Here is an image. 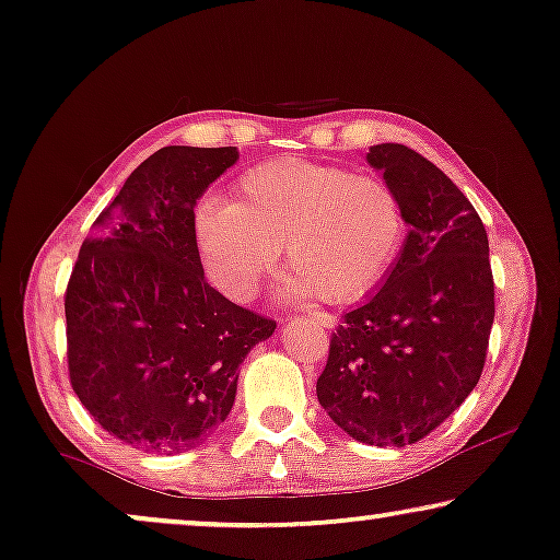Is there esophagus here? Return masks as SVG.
Here are the masks:
<instances>
[{
    "label": "esophagus",
    "mask_w": 560,
    "mask_h": 560,
    "mask_svg": "<svg viewBox=\"0 0 560 560\" xmlns=\"http://www.w3.org/2000/svg\"><path fill=\"white\" fill-rule=\"evenodd\" d=\"M310 317L314 322H319V325L327 327V329L337 327V317H335V314H329V312H310Z\"/></svg>",
    "instance_id": "1"
}]
</instances>
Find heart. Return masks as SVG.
<instances>
[{
	"label": "heart",
	"mask_w": 560,
	"mask_h": 560,
	"mask_svg": "<svg viewBox=\"0 0 560 560\" xmlns=\"http://www.w3.org/2000/svg\"><path fill=\"white\" fill-rule=\"evenodd\" d=\"M195 235L210 281L235 302L258 294L283 248L291 299L348 304L393 271L408 220L385 179L289 156L248 170L235 202L202 200Z\"/></svg>",
	"instance_id": "obj_1"
}]
</instances>
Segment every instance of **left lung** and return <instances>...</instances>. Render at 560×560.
I'll list each match as a JSON object with an SVG mask.
<instances>
[{"label":"left lung","instance_id":"1","mask_svg":"<svg viewBox=\"0 0 560 560\" xmlns=\"http://www.w3.org/2000/svg\"><path fill=\"white\" fill-rule=\"evenodd\" d=\"M368 162L404 200L411 231L383 287L332 332L317 398L362 444L406 446L444 423L482 375L490 243L471 202L427 156L375 144Z\"/></svg>","mask_w":560,"mask_h":560}]
</instances>
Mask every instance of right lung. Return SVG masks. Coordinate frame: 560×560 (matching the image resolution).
I'll list each match as a JSON object with an SVG mask.
<instances>
[{"label": "right lung", "mask_w": 560, "mask_h": 560, "mask_svg": "<svg viewBox=\"0 0 560 560\" xmlns=\"http://www.w3.org/2000/svg\"><path fill=\"white\" fill-rule=\"evenodd\" d=\"M235 147H164L139 164L83 241L66 289L68 373L108 434L179 454L231 413L238 365L277 322L205 281L195 205Z\"/></svg>", "instance_id": "right-lung-1"}]
</instances>
